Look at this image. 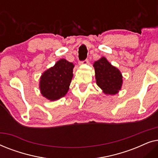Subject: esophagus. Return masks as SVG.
Here are the masks:
<instances>
[{"mask_svg":"<svg viewBox=\"0 0 158 158\" xmlns=\"http://www.w3.org/2000/svg\"><path fill=\"white\" fill-rule=\"evenodd\" d=\"M88 63V60H84V61L83 62H79V64H81V65H82V64H87Z\"/></svg>","mask_w":158,"mask_h":158,"instance_id":"obj_1","label":"esophagus"}]
</instances>
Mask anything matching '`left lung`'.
Instances as JSON below:
<instances>
[{
  "label": "left lung",
  "mask_w": 158,
  "mask_h": 158,
  "mask_svg": "<svg viewBox=\"0 0 158 158\" xmlns=\"http://www.w3.org/2000/svg\"><path fill=\"white\" fill-rule=\"evenodd\" d=\"M96 84L106 95H116L122 88V74L104 57L94 63Z\"/></svg>",
  "instance_id": "obj_1"
}]
</instances>
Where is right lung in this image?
Returning a JSON list of instances; mask_svg holds the SVG:
<instances>
[{
	"instance_id": "1",
	"label": "right lung",
	"mask_w": 158,
	"mask_h": 158,
	"mask_svg": "<svg viewBox=\"0 0 158 158\" xmlns=\"http://www.w3.org/2000/svg\"><path fill=\"white\" fill-rule=\"evenodd\" d=\"M74 67L73 62L60 59L53 67L45 70L40 80V89L42 96L53 101L65 96L73 79Z\"/></svg>"
}]
</instances>
